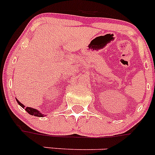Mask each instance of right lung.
I'll use <instances>...</instances> for the list:
<instances>
[{
  "mask_svg": "<svg viewBox=\"0 0 155 155\" xmlns=\"http://www.w3.org/2000/svg\"><path fill=\"white\" fill-rule=\"evenodd\" d=\"M16 101H17V102L18 103V105H20V106H21L23 109H25V111H26L28 114L31 115V116H38V117H43V116H44V115L42 114V113H40V111L37 110L36 109H33V108H31V107H25L23 104H21V102H19L17 98H16Z\"/></svg>",
  "mask_w": 155,
  "mask_h": 155,
  "instance_id": "add662e5",
  "label": "right lung"
}]
</instances>
